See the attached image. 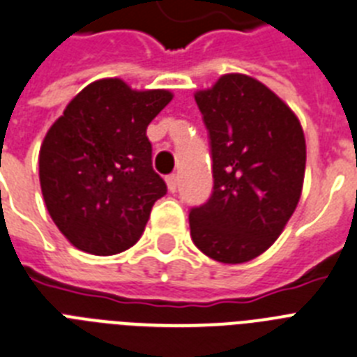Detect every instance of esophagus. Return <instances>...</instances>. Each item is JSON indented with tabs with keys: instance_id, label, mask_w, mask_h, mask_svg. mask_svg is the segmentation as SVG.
Here are the masks:
<instances>
[{
	"instance_id": "esophagus-1",
	"label": "esophagus",
	"mask_w": 357,
	"mask_h": 357,
	"mask_svg": "<svg viewBox=\"0 0 357 357\" xmlns=\"http://www.w3.org/2000/svg\"><path fill=\"white\" fill-rule=\"evenodd\" d=\"M166 184H167V190L172 191V193H175L176 185H178V176H176L175 173L169 176H166Z\"/></svg>"
}]
</instances>
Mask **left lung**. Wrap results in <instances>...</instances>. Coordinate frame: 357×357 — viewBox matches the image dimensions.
I'll list each match as a JSON object with an SVG mask.
<instances>
[{"label":"left lung","instance_id":"1","mask_svg":"<svg viewBox=\"0 0 357 357\" xmlns=\"http://www.w3.org/2000/svg\"><path fill=\"white\" fill-rule=\"evenodd\" d=\"M208 128L213 193L190 211L193 243L222 264L260 257L298 206L305 137L291 108L243 74L222 75L195 93Z\"/></svg>","mask_w":357,"mask_h":357}]
</instances>
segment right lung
<instances>
[{
  "label": "right lung",
  "mask_w": 357,
  "mask_h": 357,
  "mask_svg": "<svg viewBox=\"0 0 357 357\" xmlns=\"http://www.w3.org/2000/svg\"><path fill=\"white\" fill-rule=\"evenodd\" d=\"M173 99L100 79L70 100L39 149V182L54 224L72 245L97 257L141 238L167 191L151 166L148 124Z\"/></svg>",
  "instance_id": "right-lung-1"
}]
</instances>
